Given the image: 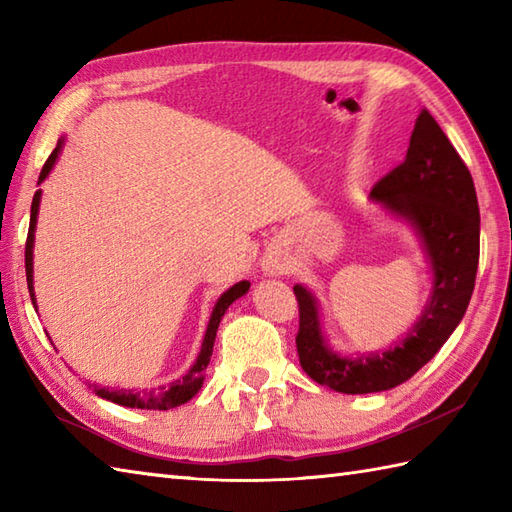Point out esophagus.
Instances as JSON below:
<instances>
[{
  "label": "esophagus",
  "instance_id": "esophagus-1",
  "mask_svg": "<svg viewBox=\"0 0 512 512\" xmlns=\"http://www.w3.org/2000/svg\"><path fill=\"white\" fill-rule=\"evenodd\" d=\"M264 268L268 270L270 275H284V273H288V266L281 262L279 257H268L266 262H264Z\"/></svg>",
  "mask_w": 512,
  "mask_h": 512
}]
</instances>
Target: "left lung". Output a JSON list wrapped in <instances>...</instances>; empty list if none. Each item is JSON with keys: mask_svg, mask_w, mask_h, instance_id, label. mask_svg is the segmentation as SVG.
<instances>
[{"mask_svg": "<svg viewBox=\"0 0 512 512\" xmlns=\"http://www.w3.org/2000/svg\"><path fill=\"white\" fill-rule=\"evenodd\" d=\"M372 200L416 226L433 268V295L420 321L383 354L343 358L325 345L317 301L295 286L297 354L314 383L341 394H374L405 383L458 328L480 262V206L469 167L427 110L416 118L407 158L372 189Z\"/></svg>", "mask_w": 512, "mask_h": 512, "instance_id": "left-lung-1", "label": "left lung"}]
</instances>
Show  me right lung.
Wrapping results in <instances>:
<instances>
[{
    "label": "right lung",
    "mask_w": 512,
    "mask_h": 512,
    "mask_svg": "<svg viewBox=\"0 0 512 512\" xmlns=\"http://www.w3.org/2000/svg\"><path fill=\"white\" fill-rule=\"evenodd\" d=\"M59 151H61V143H57V147H54V151L48 156L46 165H43V169L39 173V182L46 180L52 165H54V162H57ZM39 198H41V191H37L35 198H32L30 226H28V239H26V279H28V292H30L32 306H35V308H37V301H35V292H32V244H35V226H37V213H39ZM248 288H250L248 281H239V284H235L233 288H228L224 295L217 299L215 308H213V314H211V321H209V328H206V334H204V343H202V350H200L198 361H195L189 372L184 374L180 380H176V383H171L169 387L158 389L156 394H140V391H129V389H94L96 396H101L105 400H112V402H116V405H123V407L162 409V411L173 409V407H180V405H184V402H189L195 394H198L202 383H204L206 365H209L211 354H213V343H215L217 325H220L226 308L231 306L235 299L246 295Z\"/></svg>",
    "instance_id": "obj_1"
}]
</instances>
